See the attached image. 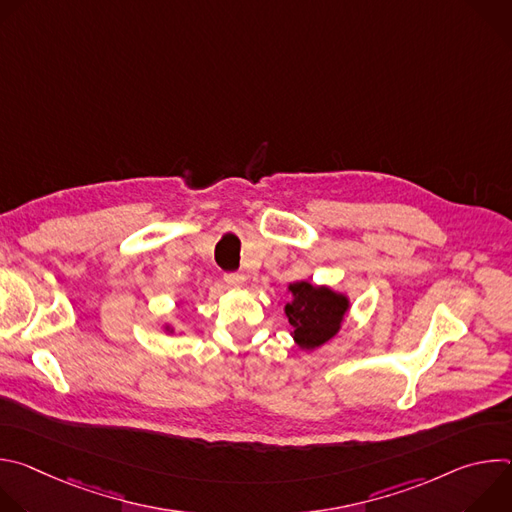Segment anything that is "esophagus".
Returning <instances> with one entry per match:
<instances>
[{
  "mask_svg": "<svg viewBox=\"0 0 512 512\" xmlns=\"http://www.w3.org/2000/svg\"><path fill=\"white\" fill-rule=\"evenodd\" d=\"M225 281L233 287H241L245 283V275L243 273H227L225 275Z\"/></svg>",
  "mask_w": 512,
  "mask_h": 512,
  "instance_id": "esophagus-1",
  "label": "esophagus"
}]
</instances>
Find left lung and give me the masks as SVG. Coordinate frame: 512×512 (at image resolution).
<instances>
[{"label":"left lung","instance_id":"left-lung-1","mask_svg":"<svg viewBox=\"0 0 512 512\" xmlns=\"http://www.w3.org/2000/svg\"><path fill=\"white\" fill-rule=\"evenodd\" d=\"M291 302L283 312L291 324V338L300 350H316L330 342L342 328L350 310V298L330 285H314L306 279L289 283Z\"/></svg>","mask_w":512,"mask_h":512}]
</instances>
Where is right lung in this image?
I'll list each match as a JSON object with an SVG mask.
<instances>
[{"instance_id": "1", "label": "right lung", "mask_w": 512, "mask_h": 512, "mask_svg": "<svg viewBox=\"0 0 512 512\" xmlns=\"http://www.w3.org/2000/svg\"><path fill=\"white\" fill-rule=\"evenodd\" d=\"M164 330H166L168 334H174V326H170V324H164Z\"/></svg>"}]
</instances>
